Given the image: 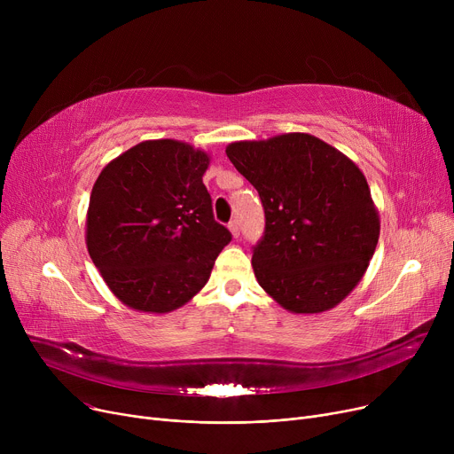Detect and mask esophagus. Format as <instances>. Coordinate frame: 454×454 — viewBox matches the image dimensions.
Returning a JSON list of instances; mask_svg holds the SVG:
<instances>
[{"mask_svg":"<svg viewBox=\"0 0 454 454\" xmlns=\"http://www.w3.org/2000/svg\"><path fill=\"white\" fill-rule=\"evenodd\" d=\"M228 228H230V231H231V235H233V237H239V235H241L239 221H237V219H233V221L228 224Z\"/></svg>","mask_w":454,"mask_h":454,"instance_id":"obj_1","label":"esophagus"}]
</instances>
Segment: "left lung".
I'll list each match as a JSON object with an SVG mask.
<instances>
[{"mask_svg":"<svg viewBox=\"0 0 454 454\" xmlns=\"http://www.w3.org/2000/svg\"><path fill=\"white\" fill-rule=\"evenodd\" d=\"M226 154L265 209L252 255L261 287L291 313L339 305L363 279L379 241V213L359 167L301 132L235 141Z\"/></svg>","mask_w":454,"mask_h":454,"instance_id":"left-lung-1","label":"left lung"}]
</instances>
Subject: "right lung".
Returning a JSON list of instances; mask_svg holds the SVG:
<instances>
[{
	"instance_id": "obj_1",
	"label": "right lung",
	"mask_w": 454,
	"mask_h": 454,
	"mask_svg": "<svg viewBox=\"0 0 454 454\" xmlns=\"http://www.w3.org/2000/svg\"><path fill=\"white\" fill-rule=\"evenodd\" d=\"M204 151L175 139L141 141L95 180L86 247L110 291L143 313H169L209 279L231 241L213 217Z\"/></svg>"
}]
</instances>
